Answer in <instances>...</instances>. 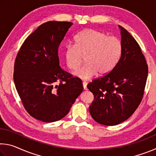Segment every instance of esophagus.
<instances>
[{"label": "esophagus", "instance_id": "obj_1", "mask_svg": "<svg viewBox=\"0 0 156 156\" xmlns=\"http://www.w3.org/2000/svg\"><path fill=\"white\" fill-rule=\"evenodd\" d=\"M87 83L86 82H83V85L84 90H87Z\"/></svg>", "mask_w": 156, "mask_h": 156}]
</instances>
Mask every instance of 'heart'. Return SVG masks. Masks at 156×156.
Masks as SVG:
<instances>
[{
  "instance_id": "1",
  "label": "heart",
  "mask_w": 156,
  "mask_h": 156,
  "mask_svg": "<svg viewBox=\"0 0 156 156\" xmlns=\"http://www.w3.org/2000/svg\"><path fill=\"white\" fill-rule=\"evenodd\" d=\"M122 43L115 36H108L101 31L87 29L74 37V44L65 47L64 57L67 67L75 71L80 67L83 57L87 62L74 75L83 80L110 73L117 64L122 52Z\"/></svg>"
}]
</instances>
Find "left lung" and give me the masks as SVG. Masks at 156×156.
<instances>
[{"label": "left lung", "instance_id": "1", "mask_svg": "<svg viewBox=\"0 0 156 156\" xmlns=\"http://www.w3.org/2000/svg\"><path fill=\"white\" fill-rule=\"evenodd\" d=\"M121 30L122 52L117 64L107 75L88 84L94 95L89 112L96 122L113 126L132 115L144 96L148 65L141 48L127 30Z\"/></svg>", "mask_w": 156, "mask_h": 156}]
</instances>
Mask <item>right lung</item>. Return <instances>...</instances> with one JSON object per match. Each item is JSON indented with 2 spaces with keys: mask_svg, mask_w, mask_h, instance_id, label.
I'll list each match as a JSON object with an SVG mask.
<instances>
[{
  "mask_svg": "<svg viewBox=\"0 0 156 156\" xmlns=\"http://www.w3.org/2000/svg\"><path fill=\"white\" fill-rule=\"evenodd\" d=\"M72 25L67 21L42 24L25 39L15 60L14 80L23 107L44 122L64 118L83 91L80 79L59 65L58 47Z\"/></svg>",
  "mask_w": 156,
  "mask_h": 156,
  "instance_id": "1",
  "label": "right lung"
}]
</instances>
